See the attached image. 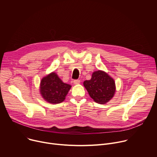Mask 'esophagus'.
<instances>
[{"instance_id": "esophagus-1", "label": "esophagus", "mask_w": 157, "mask_h": 157, "mask_svg": "<svg viewBox=\"0 0 157 157\" xmlns=\"http://www.w3.org/2000/svg\"><path fill=\"white\" fill-rule=\"evenodd\" d=\"M73 82H74V84H79V83H80V80H79V79L75 80V81H73Z\"/></svg>"}]
</instances>
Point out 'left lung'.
Segmentation results:
<instances>
[{"instance_id": "obj_1", "label": "left lung", "mask_w": 157, "mask_h": 157, "mask_svg": "<svg viewBox=\"0 0 157 157\" xmlns=\"http://www.w3.org/2000/svg\"><path fill=\"white\" fill-rule=\"evenodd\" d=\"M83 85L94 101L102 104L113 99L116 91L114 79L102 70L94 71L91 79L84 81Z\"/></svg>"}]
</instances>
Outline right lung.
<instances>
[{
	"label": "right lung",
	"instance_id": "obj_1",
	"mask_svg": "<svg viewBox=\"0 0 157 157\" xmlns=\"http://www.w3.org/2000/svg\"><path fill=\"white\" fill-rule=\"evenodd\" d=\"M71 86L63 82L55 72L44 76L40 84V93L43 99L50 104L64 101Z\"/></svg>",
	"mask_w": 157,
	"mask_h": 157
}]
</instances>
